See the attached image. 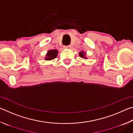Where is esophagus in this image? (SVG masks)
I'll return each mask as SVG.
<instances>
[{
    "label": "esophagus",
    "instance_id": "1",
    "mask_svg": "<svg viewBox=\"0 0 133 133\" xmlns=\"http://www.w3.org/2000/svg\"><path fill=\"white\" fill-rule=\"evenodd\" d=\"M64 48L66 49H71V46L70 45H69V46H64Z\"/></svg>",
    "mask_w": 133,
    "mask_h": 133
}]
</instances>
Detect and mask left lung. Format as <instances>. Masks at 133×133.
I'll list each match as a JSON object with an SVG mask.
<instances>
[{
	"mask_svg": "<svg viewBox=\"0 0 133 133\" xmlns=\"http://www.w3.org/2000/svg\"><path fill=\"white\" fill-rule=\"evenodd\" d=\"M85 54H86V53H84V51H82L81 52L79 53V56L82 58H85V59H86L87 57H85Z\"/></svg>",
	"mask_w": 133,
	"mask_h": 133,
	"instance_id": "obj_1",
	"label": "left lung"
}]
</instances>
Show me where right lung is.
I'll list each match as a JSON object with an SVG mask.
<instances>
[{"label": "right lung", "mask_w": 133, "mask_h": 133, "mask_svg": "<svg viewBox=\"0 0 133 133\" xmlns=\"http://www.w3.org/2000/svg\"><path fill=\"white\" fill-rule=\"evenodd\" d=\"M58 55V51L57 50H49L47 53L45 60H51L57 57Z\"/></svg>", "instance_id": "add662e5"}]
</instances>
